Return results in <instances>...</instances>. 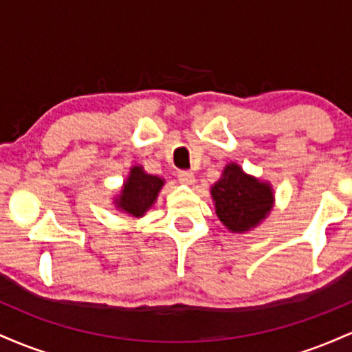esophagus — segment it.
I'll use <instances>...</instances> for the list:
<instances>
[{"label": "esophagus", "mask_w": 352, "mask_h": 352, "mask_svg": "<svg viewBox=\"0 0 352 352\" xmlns=\"http://www.w3.org/2000/svg\"><path fill=\"white\" fill-rule=\"evenodd\" d=\"M179 182L184 185H192L195 184V175L188 170H182L179 172Z\"/></svg>", "instance_id": "34e87169"}]
</instances>
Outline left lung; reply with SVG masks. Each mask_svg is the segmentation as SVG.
<instances>
[{
	"mask_svg": "<svg viewBox=\"0 0 352 352\" xmlns=\"http://www.w3.org/2000/svg\"><path fill=\"white\" fill-rule=\"evenodd\" d=\"M217 217L233 233H245L260 225L272 212L274 193L268 182L248 175L236 164H228L212 187Z\"/></svg>",
	"mask_w": 352,
	"mask_h": 352,
	"instance_id": "left-lung-1",
	"label": "left lung"
}]
</instances>
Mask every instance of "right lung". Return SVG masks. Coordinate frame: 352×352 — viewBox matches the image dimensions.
<instances>
[{"label": "right lung", "instance_id": "1", "mask_svg": "<svg viewBox=\"0 0 352 352\" xmlns=\"http://www.w3.org/2000/svg\"><path fill=\"white\" fill-rule=\"evenodd\" d=\"M162 185L164 179L145 173L140 165H135L131 168V173L125 179L120 193L116 197V207L134 218L144 217L145 212L152 207L153 201L159 197Z\"/></svg>", "mask_w": 352, "mask_h": 352}]
</instances>
